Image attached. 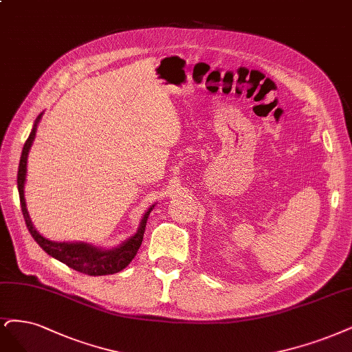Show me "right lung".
<instances>
[{
    "instance_id": "add662e5",
    "label": "right lung",
    "mask_w": 352,
    "mask_h": 352,
    "mask_svg": "<svg viewBox=\"0 0 352 352\" xmlns=\"http://www.w3.org/2000/svg\"><path fill=\"white\" fill-rule=\"evenodd\" d=\"M41 116H42V113L38 116V119H36L30 135L26 140V142H24V147H23L21 157H20L19 172H17V186H19L21 212H23L24 221H26V226L29 228L32 237L47 254H51L52 258L68 265L69 268L76 270L81 274L99 276V275H111V274H116L119 271H122L131 263V261L135 258V254L142 243L145 224H147V218H148V214L151 212L153 207L142 217L138 232L129 240H126L122 246H119L112 250H100V249H96L90 245H86V243H58V241H51V240L45 239L33 228L28 210H26V202H24L23 188H24V180H26L28 154L32 147V142L34 140L36 128H38V122H39Z\"/></svg>"
}]
</instances>
